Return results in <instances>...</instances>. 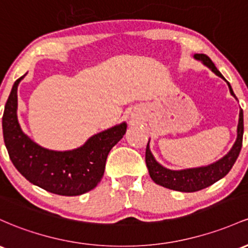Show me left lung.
<instances>
[{
	"label": "left lung",
	"mask_w": 248,
	"mask_h": 248,
	"mask_svg": "<svg viewBox=\"0 0 248 248\" xmlns=\"http://www.w3.org/2000/svg\"><path fill=\"white\" fill-rule=\"evenodd\" d=\"M195 59L201 60L203 63L208 68H211L212 72L216 73L217 76L222 78L226 81V78L221 75V73L217 69L212 60L205 54H195ZM227 82V81H226ZM228 88H230L231 94L235 97V94L233 93V89L231 84L227 82ZM243 134H244V114L243 109H240L239 113V124H238V137L234 146L230 151V153L225 155L221 160L217 161L216 164H212L206 167L199 168H190V170H170L167 168L162 167L161 165L155 161L154 156L149 151L148 143L146 148V165L148 168L149 175L152 180L155 184L160 186L166 187L173 190H179V192H197V190L203 189L206 187L211 186L214 182L220 180L231 170L234 162L238 159L239 153H240L241 146H243Z\"/></svg>",
	"instance_id": "left-lung-1"
}]
</instances>
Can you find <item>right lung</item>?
<instances>
[{
	"mask_svg": "<svg viewBox=\"0 0 248 248\" xmlns=\"http://www.w3.org/2000/svg\"><path fill=\"white\" fill-rule=\"evenodd\" d=\"M23 76L14 83L2 118L4 143L13 165L29 182L54 194L74 197L93 189L101 181L108 153L124 135L127 124L99 133L74 151L42 148L23 134L17 121V86Z\"/></svg>",
	"mask_w": 248,
	"mask_h": 248,
	"instance_id": "obj_1",
	"label": "right lung"
}]
</instances>
